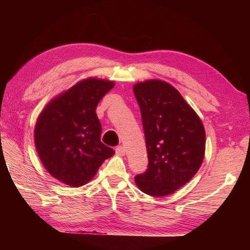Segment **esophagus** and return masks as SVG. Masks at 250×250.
<instances>
[{
  "mask_svg": "<svg viewBox=\"0 0 250 250\" xmlns=\"http://www.w3.org/2000/svg\"><path fill=\"white\" fill-rule=\"evenodd\" d=\"M116 153H117V155H119V156H125V146L116 147Z\"/></svg>",
  "mask_w": 250,
  "mask_h": 250,
  "instance_id": "34e87169",
  "label": "esophagus"
}]
</instances>
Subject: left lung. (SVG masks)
I'll return each instance as SVG.
<instances>
[{"label": "left lung", "instance_id": "1", "mask_svg": "<svg viewBox=\"0 0 250 250\" xmlns=\"http://www.w3.org/2000/svg\"><path fill=\"white\" fill-rule=\"evenodd\" d=\"M148 155L145 173L135 184L143 192L164 196L187 184L204 159L205 130L199 116L171 84L161 81L136 83Z\"/></svg>", "mask_w": 250, "mask_h": 250}]
</instances>
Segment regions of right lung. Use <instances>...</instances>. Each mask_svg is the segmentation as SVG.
Masks as SVG:
<instances>
[{
	"label": "right lung",
	"instance_id": "1",
	"mask_svg": "<svg viewBox=\"0 0 250 250\" xmlns=\"http://www.w3.org/2000/svg\"><path fill=\"white\" fill-rule=\"evenodd\" d=\"M114 86L113 82L84 79L52 100L37 119V153L48 173L62 183L72 187L86 184L115 153L101 142L102 126L95 113Z\"/></svg>",
	"mask_w": 250,
	"mask_h": 250
}]
</instances>
